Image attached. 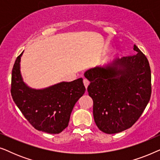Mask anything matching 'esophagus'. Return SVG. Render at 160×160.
I'll return each instance as SVG.
<instances>
[{"mask_svg":"<svg viewBox=\"0 0 160 160\" xmlns=\"http://www.w3.org/2000/svg\"><path fill=\"white\" fill-rule=\"evenodd\" d=\"M83 83H84V87H86V89H87V87H88L89 84V82L87 79H84V80H83Z\"/></svg>","mask_w":160,"mask_h":160,"instance_id":"34e87169","label":"esophagus"}]
</instances>
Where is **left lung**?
Returning a JSON list of instances; mask_svg holds the SVG:
<instances>
[{"label":"left lung","instance_id":"8db88e82","mask_svg":"<svg viewBox=\"0 0 160 160\" xmlns=\"http://www.w3.org/2000/svg\"><path fill=\"white\" fill-rule=\"evenodd\" d=\"M137 54L85 72L93 100V117L100 130L114 134L138 121L152 95V76L148 59L136 45Z\"/></svg>","mask_w":160,"mask_h":160}]
</instances>
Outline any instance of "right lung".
Masks as SVG:
<instances>
[{"label": "right lung", "mask_w": 160, "mask_h": 160, "mask_svg": "<svg viewBox=\"0 0 160 160\" xmlns=\"http://www.w3.org/2000/svg\"><path fill=\"white\" fill-rule=\"evenodd\" d=\"M21 53L12 73L11 93L25 119L36 130L58 134L68 125L74 105L84 95L82 78L61 82L43 89H33L22 82L19 71Z\"/></svg>", "instance_id": "add662e5"}]
</instances>
